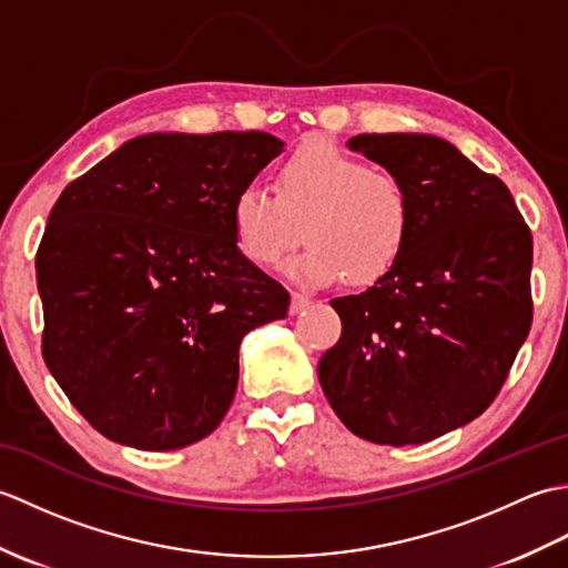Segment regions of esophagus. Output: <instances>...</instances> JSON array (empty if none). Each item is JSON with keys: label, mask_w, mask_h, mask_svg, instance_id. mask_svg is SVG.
<instances>
[{"label": "esophagus", "mask_w": 568, "mask_h": 568, "mask_svg": "<svg viewBox=\"0 0 568 568\" xmlns=\"http://www.w3.org/2000/svg\"><path fill=\"white\" fill-rule=\"evenodd\" d=\"M312 305V297L307 295H300V293H293L291 297V315H297V312H303Z\"/></svg>", "instance_id": "obj_1"}]
</instances>
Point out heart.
<instances>
[{
	"label": "heart",
	"mask_w": 568,
	"mask_h": 568,
	"mask_svg": "<svg viewBox=\"0 0 568 568\" xmlns=\"http://www.w3.org/2000/svg\"><path fill=\"white\" fill-rule=\"evenodd\" d=\"M239 248L256 265H275L300 239L310 246L287 265L305 283L371 285L405 256L415 229L413 195L388 168L368 165L329 141H307L277 168L275 192L239 190L232 202Z\"/></svg>",
	"instance_id": "1"
}]
</instances>
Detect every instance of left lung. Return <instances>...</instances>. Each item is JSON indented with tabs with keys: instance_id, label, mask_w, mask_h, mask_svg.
Instances as JSON below:
<instances>
[{
	"instance_id": "1",
	"label": "left lung",
	"mask_w": 568,
	"mask_h": 568,
	"mask_svg": "<svg viewBox=\"0 0 568 568\" xmlns=\"http://www.w3.org/2000/svg\"><path fill=\"white\" fill-rule=\"evenodd\" d=\"M348 149L400 175L415 207L405 256L334 297L342 336L317 376L373 444H425L496 400L532 324V234L510 190L432 134H358Z\"/></svg>"
}]
</instances>
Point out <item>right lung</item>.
Wrapping results in <instances>:
<instances>
[{"mask_svg":"<svg viewBox=\"0 0 568 568\" xmlns=\"http://www.w3.org/2000/svg\"><path fill=\"white\" fill-rule=\"evenodd\" d=\"M285 143L143 134L63 190L36 253L43 358L116 444L183 449L224 419L239 344L291 295L239 251L232 202Z\"/></svg>","mask_w":568,"mask_h":568,"instance_id":"1","label":"right lung"}]
</instances>
